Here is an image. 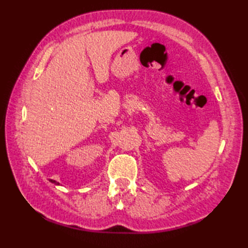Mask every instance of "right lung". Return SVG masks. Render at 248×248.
I'll list each match as a JSON object with an SVG mask.
<instances>
[{"mask_svg": "<svg viewBox=\"0 0 248 248\" xmlns=\"http://www.w3.org/2000/svg\"><path fill=\"white\" fill-rule=\"evenodd\" d=\"M50 182H52V183H54V184H56V186H60V183H59V182H56L55 180H52V179H50Z\"/></svg>", "mask_w": 248, "mask_h": 248, "instance_id": "right-lung-1", "label": "right lung"}]
</instances>
